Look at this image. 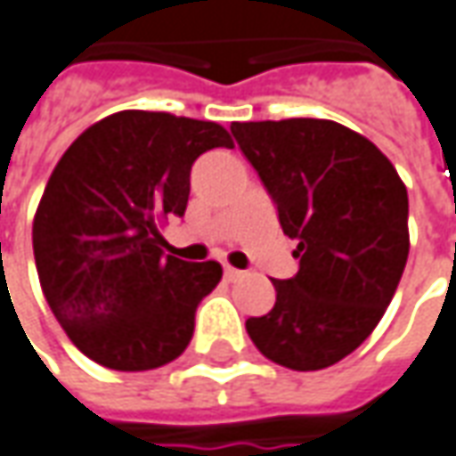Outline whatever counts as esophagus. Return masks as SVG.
<instances>
[{
    "mask_svg": "<svg viewBox=\"0 0 456 456\" xmlns=\"http://www.w3.org/2000/svg\"><path fill=\"white\" fill-rule=\"evenodd\" d=\"M223 273H225V281H231V283L243 276V271H238V268H231V265H225V271H223Z\"/></svg>",
    "mask_w": 456,
    "mask_h": 456,
    "instance_id": "34e87169",
    "label": "esophagus"
}]
</instances>
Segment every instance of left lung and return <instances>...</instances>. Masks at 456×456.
<instances>
[{"label":"left lung","instance_id":"1","mask_svg":"<svg viewBox=\"0 0 456 456\" xmlns=\"http://www.w3.org/2000/svg\"><path fill=\"white\" fill-rule=\"evenodd\" d=\"M231 133L298 240V273L273 281L276 304L246 331L286 369H326L392 304L409 256L404 183L371 140L334 120L233 122Z\"/></svg>","mask_w":456,"mask_h":456}]
</instances>
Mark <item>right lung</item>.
<instances>
[{
	"mask_svg": "<svg viewBox=\"0 0 456 456\" xmlns=\"http://www.w3.org/2000/svg\"><path fill=\"white\" fill-rule=\"evenodd\" d=\"M233 148L218 122L122 110L67 148L37 208L35 264L64 334L115 371H148L191 344L221 264L165 256L160 223L183 216L192 163Z\"/></svg>",
	"mask_w": 456,
	"mask_h": 456,
	"instance_id": "1",
	"label": "right lung"
}]
</instances>
